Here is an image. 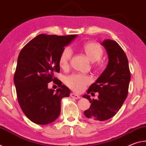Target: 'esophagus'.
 <instances>
[{"mask_svg":"<svg viewBox=\"0 0 146 146\" xmlns=\"http://www.w3.org/2000/svg\"><path fill=\"white\" fill-rule=\"evenodd\" d=\"M70 96L71 98H75V99H80L81 98L80 96L77 94H76L74 92H72L70 94Z\"/></svg>","mask_w":146,"mask_h":146,"instance_id":"1","label":"esophagus"}]
</instances>
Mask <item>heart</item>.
Instances as JSON below:
<instances>
[{
  "label": "heart",
  "instance_id": "b5f03b06",
  "mask_svg": "<svg viewBox=\"0 0 146 146\" xmlns=\"http://www.w3.org/2000/svg\"><path fill=\"white\" fill-rule=\"evenodd\" d=\"M82 50L86 56L91 62H96L100 60L103 56L104 52L100 45L95 42H88L83 45ZM72 56V51L70 48H64L59 57V66L62 68L68 67L69 62ZM66 83L69 87L76 91H82L86 85L89 83L90 79L88 76L80 74H72L66 78Z\"/></svg>",
  "mask_w": 146,
  "mask_h": 146
}]
</instances>
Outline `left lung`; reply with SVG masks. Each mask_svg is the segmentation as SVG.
Returning a JSON list of instances; mask_svg holds the SVG:
<instances>
[{"instance_id":"1","label":"left lung","mask_w":146,"mask_h":146,"mask_svg":"<svg viewBox=\"0 0 146 146\" xmlns=\"http://www.w3.org/2000/svg\"><path fill=\"white\" fill-rule=\"evenodd\" d=\"M101 44L108 56V63L95 83L90 86L87 94L98 92V99H90V107L84 111L85 116L92 121H105L118 113L127 96L131 74L127 57L122 48L116 41L106 39Z\"/></svg>"}]
</instances>
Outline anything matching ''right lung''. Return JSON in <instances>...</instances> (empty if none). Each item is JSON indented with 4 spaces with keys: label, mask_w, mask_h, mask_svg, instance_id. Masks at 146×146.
Instances as JSON below:
<instances>
[{
    "label": "right lung",
    "mask_w": 146,
    "mask_h": 146,
    "mask_svg": "<svg viewBox=\"0 0 146 146\" xmlns=\"http://www.w3.org/2000/svg\"><path fill=\"white\" fill-rule=\"evenodd\" d=\"M77 36L40 34L19 54L14 84L21 108L32 122L46 125L60 114L61 100L70 96V90L54 74L60 71L59 60L64 47ZM52 80L60 87L56 92L47 87Z\"/></svg>",
    "instance_id": "1"
}]
</instances>
